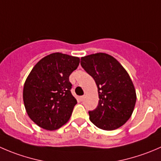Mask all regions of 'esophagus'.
<instances>
[{"label": "esophagus", "mask_w": 161, "mask_h": 161, "mask_svg": "<svg viewBox=\"0 0 161 161\" xmlns=\"http://www.w3.org/2000/svg\"><path fill=\"white\" fill-rule=\"evenodd\" d=\"M84 98H85V97H84V96H81L80 97H79V99H80L81 101H82L84 100Z\"/></svg>", "instance_id": "obj_1"}]
</instances>
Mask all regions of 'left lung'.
<instances>
[{"label":"left lung","mask_w":161,"mask_h":161,"mask_svg":"<svg viewBox=\"0 0 161 161\" xmlns=\"http://www.w3.org/2000/svg\"><path fill=\"white\" fill-rule=\"evenodd\" d=\"M81 66L94 79L100 99L97 107L89 112L90 121L104 130L124 125L136 103V92L127 71L113 57L103 53L82 57Z\"/></svg>","instance_id":"obj_1"}]
</instances>
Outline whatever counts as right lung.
<instances>
[{
	"mask_svg": "<svg viewBox=\"0 0 161 161\" xmlns=\"http://www.w3.org/2000/svg\"><path fill=\"white\" fill-rule=\"evenodd\" d=\"M80 59L55 53L39 60L23 86V102L30 118L37 126L55 130L71 117L77 101L71 93L69 76Z\"/></svg>",
	"mask_w": 161,
	"mask_h": 161,
	"instance_id": "1",
	"label": "right lung"
}]
</instances>
